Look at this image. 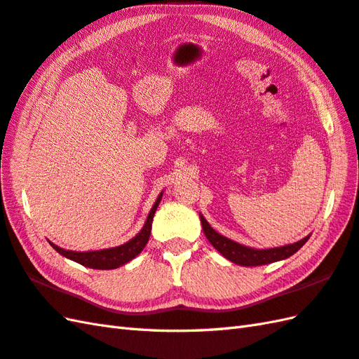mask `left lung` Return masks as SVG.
Instances as JSON below:
<instances>
[{
    "label": "left lung",
    "instance_id": "1",
    "mask_svg": "<svg viewBox=\"0 0 359 359\" xmlns=\"http://www.w3.org/2000/svg\"><path fill=\"white\" fill-rule=\"evenodd\" d=\"M200 222H202L203 232H205L206 238L210 240V243L215 249H217V251L224 258H228L229 262L240 264V266H262V264H269L273 262L285 260V258L294 255L311 237V236H307L303 240L297 241V243L285 245L280 248L254 249V248H248V246L240 245V243H237V241L219 234L217 231H214L211 228V224L206 222V219L202 214H200Z\"/></svg>",
    "mask_w": 359,
    "mask_h": 359
}]
</instances>
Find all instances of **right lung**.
I'll return each mask as SVG.
<instances>
[{
    "instance_id": "add662e5",
    "label": "right lung",
    "mask_w": 359,
    "mask_h": 359,
    "mask_svg": "<svg viewBox=\"0 0 359 359\" xmlns=\"http://www.w3.org/2000/svg\"><path fill=\"white\" fill-rule=\"evenodd\" d=\"M162 194L163 193L159 194V197H157V200H156V203L151 208V211H149L144 228L140 229L139 234H136V237H133L131 240H128L127 243H123L121 246H116V248L101 249V251H87V252L67 251V249H62L60 246L53 245L52 241H50V245H52V248L55 249L56 252H60L65 258H70V260L76 262L82 266H86V268H91V269H116V268H119V266L128 263L136 255H139L142 252V249H144L145 245L148 243L149 234H151L153 217H154V212L157 210V206H159L161 200H162Z\"/></svg>"
}]
</instances>
